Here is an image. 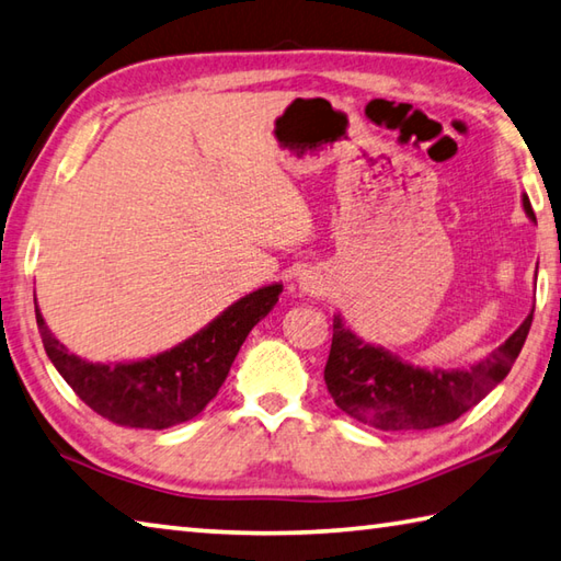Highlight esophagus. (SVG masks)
I'll return each instance as SVG.
<instances>
[{"instance_id": "esophagus-1", "label": "esophagus", "mask_w": 561, "mask_h": 561, "mask_svg": "<svg viewBox=\"0 0 561 561\" xmlns=\"http://www.w3.org/2000/svg\"><path fill=\"white\" fill-rule=\"evenodd\" d=\"M300 290L302 293H317V290H320V283H317L314 278H310V276H302L300 278Z\"/></svg>"}]
</instances>
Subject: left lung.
I'll list each match as a JSON object with an SVG mask.
<instances>
[{"mask_svg": "<svg viewBox=\"0 0 561 561\" xmlns=\"http://www.w3.org/2000/svg\"><path fill=\"white\" fill-rule=\"evenodd\" d=\"M525 215L535 221L530 199L523 195ZM535 312V308H533ZM533 312L499 348L469 368H422L368 344L334 314L332 348L324 383L346 415L383 432L432 430L461 417L511 374L527 340Z\"/></svg>", "mask_w": 561, "mask_h": 561, "instance_id": "1", "label": "left lung"}]
</instances>
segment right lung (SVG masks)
Masks as SVG:
<instances>
[{
    "mask_svg": "<svg viewBox=\"0 0 561 561\" xmlns=\"http://www.w3.org/2000/svg\"><path fill=\"white\" fill-rule=\"evenodd\" d=\"M280 293V283L263 285L168 352L119 364H92L70 354L50 334L36 295L34 305L46 354L84 405L122 427L165 430L193 420L217 396L241 344Z\"/></svg>",
    "mask_w": 561,
    "mask_h": 561,
    "instance_id": "right-lung-1",
    "label": "right lung"
}]
</instances>
